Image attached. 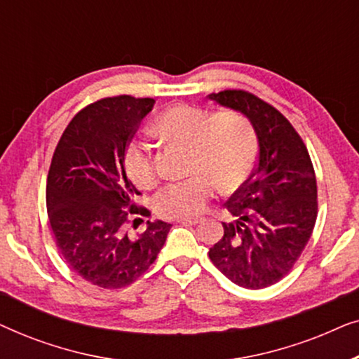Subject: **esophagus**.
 <instances>
[{
	"label": "esophagus",
	"mask_w": 359,
	"mask_h": 359,
	"mask_svg": "<svg viewBox=\"0 0 359 359\" xmlns=\"http://www.w3.org/2000/svg\"><path fill=\"white\" fill-rule=\"evenodd\" d=\"M178 222H181V224H186V225H198L199 222H201V219H178Z\"/></svg>",
	"instance_id": "esophagus-1"
}]
</instances>
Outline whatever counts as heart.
I'll list each match as a JSON object with an SVG mask.
<instances>
[{
	"instance_id": "b5f03b06",
	"label": "heart",
	"mask_w": 359,
	"mask_h": 359,
	"mask_svg": "<svg viewBox=\"0 0 359 359\" xmlns=\"http://www.w3.org/2000/svg\"><path fill=\"white\" fill-rule=\"evenodd\" d=\"M161 139L191 147V178L166 184L154 199L161 217L184 219L199 215L215 194L233 193L247 183L257 163V134L252 122L238 111L208 109L176 104L154 122ZM124 170L137 188L155 184L156 171L149 145L132 140L124 150Z\"/></svg>"
}]
</instances>
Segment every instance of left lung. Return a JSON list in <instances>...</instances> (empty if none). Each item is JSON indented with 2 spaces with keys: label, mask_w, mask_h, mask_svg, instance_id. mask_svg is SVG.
Returning <instances> with one entry per match:
<instances>
[{
  "label": "left lung",
  "mask_w": 359,
  "mask_h": 359,
  "mask_svg": "<svg viewBox=\"0 0 359 359\" xmlns=\"http://www.w3.org/2000/svg\"><path fill=\"white\" fill-rule=\"evenodd\" d=\"M209 100L245 114L258 139V160L225 208L235 220L209 250L214 266L247 289H263L291 271L317 219V180L301 135L276 107L243 90Z\"/></svg>",
  "instance_id": "obj_1"
}]
</instances>
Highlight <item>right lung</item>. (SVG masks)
<instances>
[{"label": "right lung", "instance_id": "1", "mask_svg": "<svg viewBox=\"0 0 359 359\" xmlns=\"http://www.w3.org/2000/svg\"><path fill=\"white\" fill-rule=\"evenodd\" d=\"M155 104L151 97H104L70 121L53 151L47 176V212L57 247L83 279L121 289L140 278L156 259L171 224L150 222L129 235L140 193L127 178L124 150L140 121ZM139 217L134 219V227Z\"/></svg>", "mask_w": 359, "mask_h": 359}]
</instances>
